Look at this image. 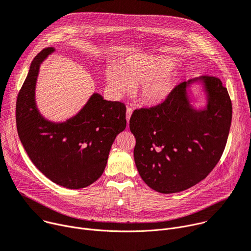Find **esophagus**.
<instances>
[{"label":"esophagus","instance_id":"obj_1","mask_svg":"<svg viewBox=\"0 0 251 251\" xmlns=\"http://www.w3.org/2000/svg\"><path fill=\"white\" fill-rule=\"evenodd\" d=\"M132 112H133V110L131 108H127V111H126V120H127V123H129L130 117L132 115Z\"/></svg>","mask_w":251,"mask_h":251}]
</instances>
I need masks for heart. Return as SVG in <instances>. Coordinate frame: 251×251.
I'll list each match as a JSON object with an SVG mask.
<instances>
[{
    "label": "heart",
    "instance_id": "obj_1",
    "mask_svg": "<svg viewBox=\"0 0 251 251\" xmlns=\"http://www.w3.org/2000/svg\"><path fill=\"white\" fill-rule=\"evenodd\" d=\"M176 63L166 57H143L128 61L123 68L111 65L106 70V81L111 94L119 98L132 91L134 85L141 84L139 95L148 105L166 101L177 85L172 73Z\"/></svg>",
    "mask_w": 251,
    "mask_h": 251
}]
</instances>
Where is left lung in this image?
<instances>
[{
    "instance_id": "1",
    "label": "left lung",
    "mask_w": 251,
    "mask_h": 251,
    "mask_svg": "<svg viewBox=\"0 0 251 251\" xmlns=\"http://www.w3.org/2000/svg\"><path fill=\"white\" fill-rule=\"evenodd\" d=\"M194 82L207 97L194 108L188 94ZM232 105L220 79L200 76L182 82L163 103L135 110L130 130L136 138L134 160L145 183L169 194L186 190L206 177L224 151Z\"/></svg>"
}]
</instances>
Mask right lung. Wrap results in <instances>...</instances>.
<instances>
[{
	"mask_svg": "<svg viewBox=\"0 0 251 251\" xmlns=\"http://www.w3.org/2000/svg\"><path fill=\"white\" fill-rule=\"evenodd\" d=\"M54 52L51 47L44 49L31 63L17 98V130L32 162L45 176L60 186L80 189L104 172L111 146L126 128V107L94 93L64 122L42 116L36 104V83L41 64Z\"/></svg>",
	"mask_w": 251,
	"mask_h": 251,
	"instance_id": "1",
	"label": "right lung"
}]
</instances>
